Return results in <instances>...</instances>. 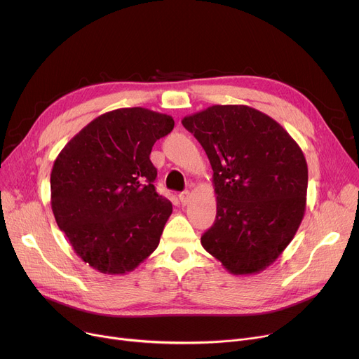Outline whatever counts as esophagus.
I'll use <instances>...</instances> for the list:
<instances>
[{
    "mask_svg": "<svg viewBox=\"0 0 359 359\" xmlns=\"http://www.w3.org/2000/svg\"><path fill=\"white\" fill-rule=\"evenodd\" d=\"M179 199H180V202L183 203V205H187L191 202V199H192V194L189 192V191H184V192H182L180 195H179Z\"/></svg>",
    "mask_w": 359,
    "mask_h": 359,
    "instance_id": "esophagus-1",
    "label": "esophagus"
}]
</instances>
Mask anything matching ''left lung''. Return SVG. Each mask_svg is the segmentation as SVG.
Segmentation results:
<instances>
[{
  "mask_svg": "<svg viewBox=\"0 0 359 359\" xmlns=\"http://www.w3.org/2000/svg\"><path fill=\"white\" fill-rule=\"evenodd\" d=\"M214 170L217 217L203 249L234 275L269 266L306 211L309 168L276 121L243 104H215L182 121Z\"/></svg>",
  "mask_w": 359,
  "mask_h": 359,
  "instance_id": "1",
  "label": "left lung"
}]
</instances>
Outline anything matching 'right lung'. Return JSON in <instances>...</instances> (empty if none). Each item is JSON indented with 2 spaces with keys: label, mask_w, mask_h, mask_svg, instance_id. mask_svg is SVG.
<instances>
[{
  "label": "right lung",
  "mask_w": 359,
  "mask_h": 359,
  "mask_svg": "<svg viewBox=\"0 0 359 359\" xmlns=\"http://www.w3.org/2000/svg\"><path fill=\"white\" fill-rule=\"evenodd\" d=\"M173 126L163 113L116 109L91 121L56 157L50 173L56 224L96 271L130 272L157 249L173 206L156 192L149 154Z\"/></svg>",
  "instance_id": "right-lung-1"
}]
</instances>
